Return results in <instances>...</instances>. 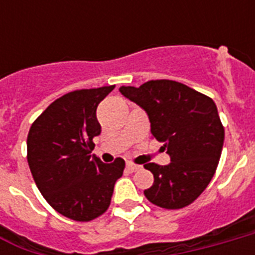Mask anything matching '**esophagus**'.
Instances as JSON below:
<instances>
[{"label":"esophagus","instance_id":"34e87169","mask_svg":"<svg viewBox=\"0 0 255 255\" xmlns=\"http://www.w3.org/2000/svg\"><path fill=\"white\" fill-rule=\"evenodd\" d=\"M127 169L129 170V172H136V170L141 169V167H140V165H136V164L128 163L127 164Z\"/></svg>","mask_w":255,"mask_h":255}]
</instances>
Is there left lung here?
Instances as JSON below:
<instances>
[{
	"mask_svg": "<svg viewBox=\"0 0 255 255\" xmlns=\"http://www.w3.org/2000/svg\"><path fill=\"white\" fill-rule=\"evenodd\" d=\"M120 92L144 108L152 137L164 143L168 165L144 164L153 174V185L144 190L152 204L181 209L197 200L213 178L221 157L225 131L209 96L169 79L145 82Z\"/></svg>",
	"mask_w": 255,
	"mask_h": 255,
	"instance_id": "left-lung-1",
	"label": "left lung"
}]
</instances>
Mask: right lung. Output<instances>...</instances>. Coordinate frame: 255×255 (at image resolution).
Returning <instances> with one entry per match:
<instances>
[{
  "mask_svg": "<svg viewBox=\"0 0 255 255\" xmlns=\"http://www.w3.org/2000/svg\"><path fill=\"white\" fill-rule=\"evenodd\" d=\"M115 86L67 92L54 100L30 127L27 163L38 189L51 208L78 222L108 209L123 159L103 164L92 156L100 135L96 107Z\"/></svg>",
  "mask_w": 255,
  "mask_h": 255,
  "instance_id": "right-lung-1",
  "label": "right lung"
}]
</instances>
